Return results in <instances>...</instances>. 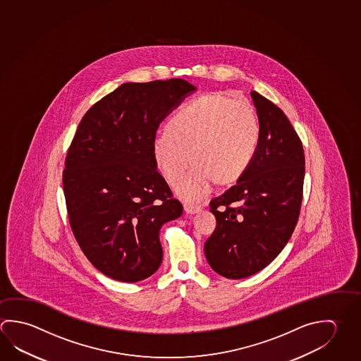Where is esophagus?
Wrapping results in <instances>:
<instances>
[{
  "label": "esophagus",
  "mask_w": 361,
  "mask_h": 361,
  "mask_svg": "<svg viewBox=\"0 0 361 361\" xmlns=\"http://www.w3.org/2000/svg\"><path fill=\"white\" fill-rule=\"evenodd\" d=\"M183 208H185V212L189 213V214H195V213L202 210L200 205H194V204H189V202H185Z\"/></svg>",
  "instance_id": "1"
}]
</instances>
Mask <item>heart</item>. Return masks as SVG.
Returning a JSON list of instances; mask_svg holds the SVG:
<instances>
[{"mask_svg": "<svg viewBox=\"0 0 361 361\" xmlns=\"http://www.w3.org/2000/svg\"><path fill=\"white\" fill-rule=\"evenodd\" d=\"M259 140V119L246 100L212 94L191 100L173 114L167 128L154 135L153 153L171 183L183 178L191 157L195 165L178 191L197 200L212 191L216 180L229 183L240 178L252 162Z\"/></svg>", "mask_w": 361, "mask_h": 361, "instance_id": "heart-1", "label": "heart"}]
</instances>
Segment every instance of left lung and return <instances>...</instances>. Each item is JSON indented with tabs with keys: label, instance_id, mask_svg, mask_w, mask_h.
<instances>
[{
	"label": "left lung",
	"instance_id": "1",
	"mask_svg": "<svg viewBox=\"0 0 361 361\" xmlns=\"http://www.w3.org/2000/svg\"><path fill=\"white\" fill-rule=\"evenodd\" d=\"M259 146L237 183L212 199L216 227L204 245L221 276L243 279L262 270L290 240L303 199V145L281 109L251 91Z\"/></svg>",
	"mask_w": 361,
	"mask_h": 361
}]
</instances>
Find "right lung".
<instances>
[{"mask_svg":"<svg viewBox=\"0 0 361 361\" xmlns=\"http://www.w3.org/2000/svg\"><path fill=\"white\" fill-rule=\"evenodd\" d=\"M195 90L181 78L123 83L78 124L64 162L67 213L85 256L109 278L137 283L162 262L159 229L183 204L157 171L153 138Z\"/></svg>","mask_w":361,"mask_h":361,"instance_id":"add662e5","label":"right lung"}]
</instances>
